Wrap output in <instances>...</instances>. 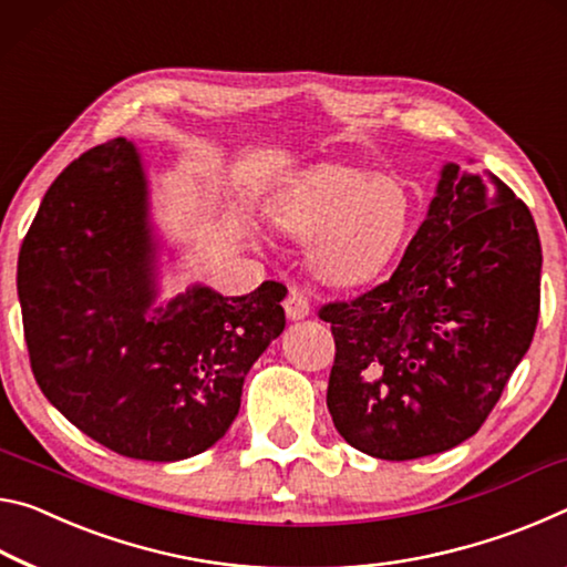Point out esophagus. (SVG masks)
I'll return each instance as SVG.
<instances>
[{
    "mask_svg": "<svg viewBox=\"0 0 567 567\" xmlns=\"http://www.w3.org/2000/svg\"><path fill=\"white\" fill-rule=\"evenodd\" d=\"M284 309H286V317H289L291 321H301L311 313V303L301 291L293 289L289 296H286Z\"/></svg>",
    "mask_w": 567,
    "mask_h": 567,
    "instance_id": "1",
    "label": "esophagus"
}]
</instances>
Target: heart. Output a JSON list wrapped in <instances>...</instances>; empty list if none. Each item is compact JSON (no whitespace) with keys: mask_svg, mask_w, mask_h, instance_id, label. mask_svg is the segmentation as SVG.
I'll use <instances>...</instances> for the list:
<instances>
[{"mask_svg":"<svg viewBox=\"0 0 567 567\" xmlns=\"http://www.w3.org/2000/svg\"><path fill=\"white\" fill-rule=\"evenodd\" d=\"M420 200L394 173L317 165L286 185L271 218L293 238H311L306 261L319 281L359 286L392 266L416 228Z\"/></svg>","mask_w":567,"mask_h":567,"instance_id":"heart-1","label":"heart"}]
</instances>
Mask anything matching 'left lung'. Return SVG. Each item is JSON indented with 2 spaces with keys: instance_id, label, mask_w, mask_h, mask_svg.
<instances>
[{
  "instance_id": "8db88e82",
  "label": "left lung",
  "mask_w": 567,
  "mask_h": 567,
  "mask_svg": "<svg viewBox=\"0 0 567 567\" xmlns=\"http://www.w3.org/2000/svg\"><path fill=\"white\" fill-rule=\"evenodd\" d=\"M540 268L525 203L495 173L444 163L392 278L321 309L337 341L327 404L341 437L392 462L470 440L530 349Z\"/></svg>"
}]
</instances>
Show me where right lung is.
<instances>
[{
    "label": "right lung",
    "instance_id": "add662e5",
    "mask_svg": "<svg viewBox=\"0 0 567 567\" xmlns=\"http://www.w3.org/2000/svg\"><path fill=\"white\" fill-rule=\"evenodd\" d=\"M175 261L143 155L115 137L50 185L17 266L42 394L133 460L178 462L213 447L238 416L250 367L286 327L276 281L246 296L196 281L163 301Z\"/></svg>",
    "mask_w": 567,
    "mask_h": 567
}]
</instances>
